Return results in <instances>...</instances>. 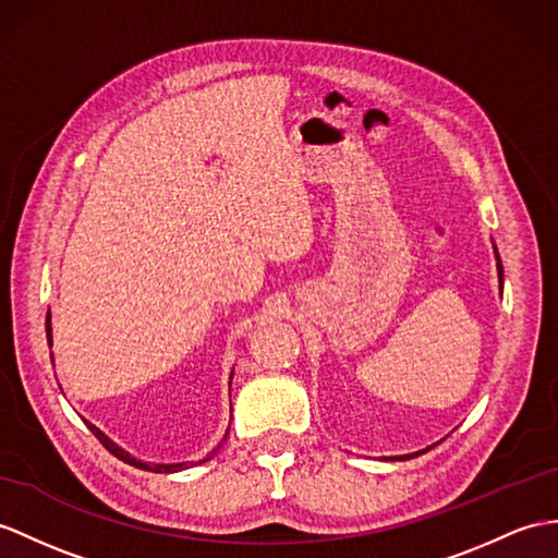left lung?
I'll return each instance as SVG.
<instances>
[{
  "label": "left lung",
  "mask_w": 558,
  "mask_h": 558,
  "mask_svg": "<svg viewBox=\"0 0 558 558\" xmlns=\"http://www.w3.org/2000/svg\"><path fill=\"white\" fill-rule=\"evenodd\" d=\"M493 251H495V260H497V277H499V293H501V289H505V269H501V260H499V253H497V246H495V243H493ZM430 447H436V445H430ZM430 447H426V450H421V452L402 454V457H390V459H400V461H404V459H414V457H418V454L428 452Z\"/></svg>",
  "instance_id": "1"
}]
</instances>
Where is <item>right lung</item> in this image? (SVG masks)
Instances as JSON below:
<instances>
[{"instance_id": "obj_1", "label": "right lung", "mask_w": 558, "mask_h": 558, "mask_svg": "<svg viewBox=\"0 0 558 558\" xmlns=\"http://www.w3.org/2000/svg\"><path fill=\"white\" fill-rule=\"evenodd\" d=\"M47 343H49V348H51V343H53V338H51V312H47ZM51 362H53V352H51ZM232 378H234V372L229 374V388H232ZM85 424H87V428L94 433V436L99 438V442L106 447L108 452H111L113 457H118L120 461H125V464H130V466H137V469H144V471H154V473H177V471H184V469L189 466V461H182V464H154V461H142V459H137V457H132L128 450H122V447H120L118 442H113L111 438H108L101 428L89 424V421H85ZM227 433H229V428H227ZM222 440H227V436H225ZM220 447H222V442L217 445L215 450H213L206 459H203V461L213 459V457L217 454V450H220Z\"/></svg>"}]
</instances>
